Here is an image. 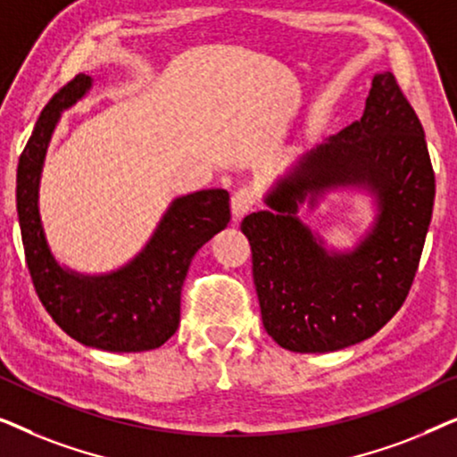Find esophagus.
<instances>
[{"label": "esophagus", "instance_id": "esophagus-1", "mask_svg": "<svg viewBox=\"0 0 457 457\" xmlns=\"http://www.w3.org/2000/svg\"><path fill=\"white\" fill-rule=\"evenodd\" d=\"M258 204V193H255L252 187H241L233 193L230 197V208H233V218L235 220H241L247 212L253 210V205Z\"/></svg>", "mask_w": 457, "mask_h": 457}]
</instances>
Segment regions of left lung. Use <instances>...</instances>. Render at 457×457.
<instances>
[{"mask_svg":"<svg viewBox=\"0 0 457 457\" xmlns=\"http://www.w3.org/2000/svg\"><path fill=\"white\" fill-rule=\"evenodd\" d=\"M378 191V227L349 256H328L295 218L327 186ZM241 230L252 245L262 322L280 347L335 352L378 333L408 297L433 218L435 172L424 129L395 74L372 80L364 116L305 155Z\"/></svg>","mask_w":457,"mask_h":457,"instance_id":"obj_1","label":"left lung"}]
</instances>
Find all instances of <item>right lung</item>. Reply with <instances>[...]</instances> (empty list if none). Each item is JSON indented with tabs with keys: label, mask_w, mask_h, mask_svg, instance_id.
Listing matches in <instances>:
<instances>
[{
	"label": "right lung",
	"mask_w": 457,
	"mask_h": 457,
	"mask_svg": "<svg viewBox=\"0 0 457 457\" xmlns=\"http://www.w3.org/2000/svg\"><path fill=\"white\" fill-rule=\"evenodd\" d=\"M91 87L77 74L43 108L16 170V210L24 258L43 308L72 339L104 352H149L177 333L180 289L197 249L230 220L228 193L197 191L179 197L162 218L147 247L108 277H79L49 252L39 220V177L60 112Z\"/></svg>",
	"instance_id": "add662e5"
}]
</instances>
